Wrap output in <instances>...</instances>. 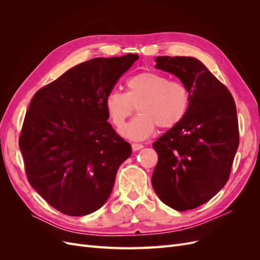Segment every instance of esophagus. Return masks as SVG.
<instances>
[{
  "label": "esophagus",
  "mask_w": 260,
  "mask_h": 260,
  "mask_svg": "<svg viewBox=\"0 0 260 260\" xmlns=\"http://www.w3.org/2000/svg\"><path fill=\"white\" fill-rule=\"evenodd\" d=\"M131 146H132V149L135 152L139 151V149H141V148H143V145L142 144H139V143H133Z\"/></svg>",
  "instance_id": "34e87169"
}]
</instances>
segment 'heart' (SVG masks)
I'll use <instances>...</instances> for the list:
<instances>
[{
    "label": "heart",
    "instance_id": "b5f03b06",
    "mask_svg": "<svg viewBox=\"0 0 260 260\" xmlns=\"http://www.w3.org/2000/svg\"><path fill=\"white\" fill-rule=\"evenodd\" d=\"M190 103V91L184 83L152 72L131 77L125 83V92L114 89L104 101L109 119L117 129L138 108L139 115L121 130L132 140L148 138L156 127L164 130L177 127L185 118Z\"/></svg>",
    "mask_w": 260,
    "mask_h": 260
}]
</instances>
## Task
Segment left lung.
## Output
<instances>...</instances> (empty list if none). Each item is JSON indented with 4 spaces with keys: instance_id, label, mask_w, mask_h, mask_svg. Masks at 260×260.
<instances>
[{
    "instance_id": "1",
    "label": "left lung",
    "mask_w": 260,
    "mask_h": 260,
    "mask_svg": "<svg viewBox=\"0 0 260 260\" xmlns=\"http://www.w3.org/2000/svg\"><path fill=\"white\" fill-rule=\"evenodd\" d=\"M156 68L177 76L191 95L184 119L153 144L158 161L155 193L179 211L194 209L229 180L239 147V121L232 94L194 57L158 56Z\"/></svg>"
}]
</instances>
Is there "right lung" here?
<instances>
[{"label":"right lung","mask_w":260,"mask_h":260,"mask_svg":"<svg viewBox=\"0 0 260 260\" xmlns=\"http://www.w3.org/2000/svg\"><path fill=\"white\" fill-rule=\"evenodd\" d=\"M139 56L98 57L67 70L32 98L19 147L30 185L52 207L84 216L104 205L130 143L107 122L104 101Z\"/></svg>","instance_id":"1"}]
</instances>
